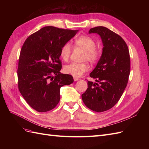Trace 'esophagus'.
I'll return each instance as SVG.
<instances>
[{"instance_id": "34e87169", "label": "esophagus", "mask_w": 149, "mask_h": 149, "mask_svg": "<svg viewBox=\"0 0 149 149\" xmlns=\"http://www.w3.org/2000/svg\"><path fill=\"white\" fill-rule=\"evenodd\" d=\"M73 79H74V81H78V80H79V79L78 78H77V77H74V76L73 77Z\"/></svg>"}]
</instances>
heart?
<instances>
[{
  "label": "heart",
  "mask_w": 149,
  "mask_h": 149,
  "mask_svg": "<svg viewBox=\"0 0 149 149\" xmlns=\"http://www.w3.org/2000/svg\"><path fill=\"white\" fill-rule=\"evenodd\" d=\"M76 47L84 49L83 59L88 60L92 63H95L100 58V51L95 47V42L89 36L81 35L74 40ZM71 45L68 42L65 43L60 49V56L63 61H68L71 54ZM89 69V66L86 63H71L64 68L66 73L71 74L74 77H79Z\"/></svg>",
  "instance_id": "heart-1"
}]
</instances>
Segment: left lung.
<instances>
[{
    "label": "left lung",
    "mask_w": 149,
    "mask_h": 149,
    "mask_svg": "<svg viewBox=\"0 0 149 149\" xmlns=\"http://www.w3.org/2000/svg\"><path fill=\"white\" fill-rule=\"evenodd\" d=\"M100 35L102 53L89 76L97 83L88 81L82 100L89 109L97 112L110 109L119 101L127 86L130 71L128 47L120 35L104 26L89 31Z\"/></svg>",
    "instance_id": "1"
}]
</instances>
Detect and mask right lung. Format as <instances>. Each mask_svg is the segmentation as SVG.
Masks as SVG:
<instances>
[{"instance_id": "add662e5", "label": "right lung", "mask_w": 149, "mask_h": 149, "mask_svg": "<svg viewBox=\"0 0 149 149\" xmlns=\"http://www.w3.org/2000/svg\"><path fill=\"white\" fill-rule=\"evenodd\" d=\"M78 30L47 26L30 35L21 52L17 69L18 88L33 109L45 112L60 100V88L73 82V76L61 74L60 52Z\"/></svg>"}]
</instances>
